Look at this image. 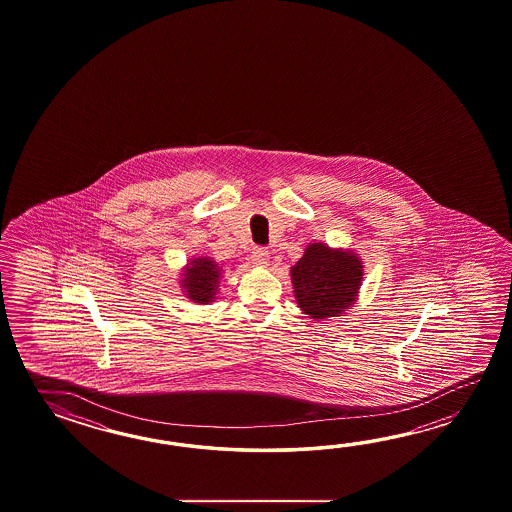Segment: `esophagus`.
I'll return each instance as SVG.
<instances>
[{
	"label": "esophagus",
	"instance_id": "1",
	"mask_svg": "<svg viewBox=\"0 0 512 512\" xmlns=\"http://www.w3.org/2000/svg\"><path fill=\"white\" fill-rule=\"evenodd\" d=\"M251 258L256 265H267L269 263V251L265 247H254Z\"/></svg>",
	"mask_w": 512,
	"mask_h": 512
}]
</instances>
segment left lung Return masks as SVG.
<instances>
[{"mask_svg": "<svg viewBox=\"0 0 512 512\" xmlns=\"http://www.w3.org/2000/svg\"><path fill=\"white\" fill-rule=\"evenodd\" d=\"M294 296L305 315L324 320L340 316L355 302L362 282V265L351 252L331 251L311 243L291 269Z\"/></svg>", "mask_w": 512, "mask_h": 512, "instance_id": "8db88e82", "label": "left lung"}]
</instances>
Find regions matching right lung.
<instances>
[{"instance_id":"right-lung-1","label":"right lung","mask_w":512,"mask_h":512,"mask_svg":"<svg viewBox=\"0 0 512 512\" xmlns=\"http://www.w3.org/2000/svg\"><path fill=\"white\" fill-rule=\"evenodd\" d=\"M221 269L208 258H197L190 263L185 271V278L181 280L188 298L199 304H207L218 291V280Z\"/></svg>"}]
</instances>
